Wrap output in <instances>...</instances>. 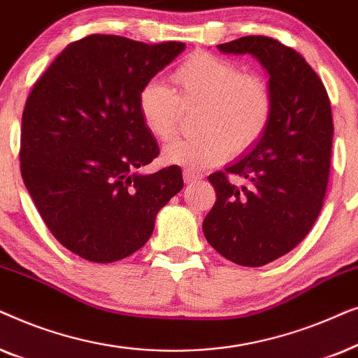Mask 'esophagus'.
<instances>
[{
  "label": "esophagus",
  "instance_id": "1",
  "mask_svg": "<svg viewBox=\"0 0 358 358\" xmlns=\"http://www.w3.org/2000/svg\"><path fill=\"white\" fill-rule=\"evenodd\" d=\"M182 176H184V182L185 184H195L203 178L202 174L197 173V171H194V169H184Z\"/></svg>",
  "mask_w": 358,
  "mask_h": 358
}]
</instances>
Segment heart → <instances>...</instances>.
<instances>
[{
    "mask_svg": "<svg viewBox=\"0 0 358 358\" xmlns=\"http://www.w3.org/2000/svg\"><path fill=\"white\" fill-rule=\"evenodd\" d=\"M176 90L151 80L138 92V112L151 135L168 140L178 124L180 102H202L199 130L203 134L176 138L164 146L163 159L187 169L217 164L229 151L256 145L272 120L273 99L261 76L244 75L224 58L197 52L171 75Z\"/></svg>",
    "mask_w": 358,
    "mask_h": 358,
    "instance_id": "b5f03b06",
    "label": "heart"
}]
</instances>
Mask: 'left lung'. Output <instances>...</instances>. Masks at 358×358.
<instances>
[{
  "label": "left lung",
  "mask_w": 358,
  "mask_h": 358,
  "mask_svg": "<svg viewBox=\"0 0 358 358\" xmlns=\"http://www.w3.org/2000/svg\"><path fill=\"white\" fill-rule=\"evenodd\" d=\"M217 47L249 53L266 68L273 112L249 153L208 176L217 202L202 228L228 261L261 267L298 246L321 212L334 134L331 102L305 58L278 41L248 36Z\"/></svg>",
  "instance_id": "left-lung-1"
}]
</instances>
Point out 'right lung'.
I'll use <instances>...</instances> for the list:
<instances>
[{
    "label": "right lung",
    "instance_id": "right-lung-1",
    "mask_svg": "<svg viewBox=\"0 0 358 358\" xmlns=\"http://www.w3.org/2000/svg\"><path fill=\"white\" fill-rule=\"evenodd\" d=\"M184 48L87 36L52 62L27 97L24 184L58 243L86 261L109 264L138 251L182 189L179 166L138 173L159 155L138 92Z\"/></svg>",
    "mask_w": 358,
    "mask_h": 358
}]
</instances>
